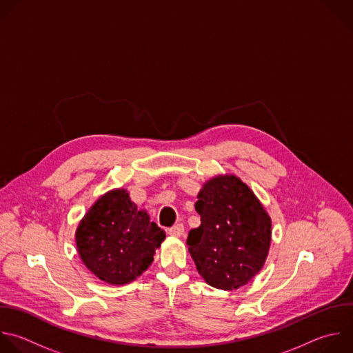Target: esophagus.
Wrapping results in <instances>:
<instances>
[{
  "label": "esophagus",
  "instance_id": "34e87169",
  "mask_svg": "<svg viewBox=\"0 0 353 353\" xmlns=\"http://www.w3.org/2000/svg\"><path fill=\"white\" fill-rule=\"evenodd\" d=\"M168 232L170 234V236H173V237H181L183 234H184V225L183 224H174L173 227H170L169 230H168Z\"/></svg>",
  "mask_w": 353,
  "mask_h": 353
}]
</instances>
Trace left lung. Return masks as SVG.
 <instances>
[{"label":"left lung","mask_w":353,"mask_h":353,"mask_svg":"<svg viewBox=\"0 0 353 353\" xmlns=\"http://www.w3.org/2000/svg\"><path fill=\"white\" fill-rule=\"evenodd\" d=\"M195 210L201 225L187 245L203 280L220 290L247 284L263 266L272 221L255 194L236 176L214 177L199 191Z\"/></svg>","instance_id":"1"}]
</instances>
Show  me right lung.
Instances as JSON below:
<instances>
[{"label":"right lung","instance_id":"1","mask_svg":"<svg viewBox=\"0 0 353 353\" xmlns=\"http://www.w3.org/2000/svg\"><path fill=\"white\" fill-rule=\"evenodd\" d=\"M166 232L139 210L126 190L101 196L76 231L81 261L99 280L122 285L137 279L154 261Z\"/></svg>","mask_w":353,"mask_h":353}]
</instances>
